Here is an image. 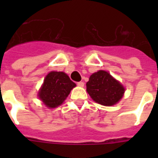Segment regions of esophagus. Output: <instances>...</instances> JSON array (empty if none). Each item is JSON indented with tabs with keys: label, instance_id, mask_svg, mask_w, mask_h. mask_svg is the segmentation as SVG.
Masks as SVG:
<instances>
[{
	"label": "esophagus",
	"instance_id": "1",
	"mask_svg": "<svg viewBox=\"0 0 158 158\" xmlns=\"http://www.w3.org/2000/svg\"><path fill=\"white\" fill-rule=\"evenodd\" d=\"M77 85H78L79 87H82V88H83V87L84 86V82H82V81L78 82V83H77Z\"/></svg>",
	"mask_w": 158,
	"mask_h": 158
}]
</instances>
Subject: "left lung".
<instances>
[{
  "mask_svg": "<svg viewBox=\"0 0 158 158\" xmlns=\"http://www.w3.org/2000/svg\"><path fill=\"white\" fill-rule=\"evenodd\" d=\"M87 92L97 103L110 106L123 98L125 88L108 72L98 70L89 77L87 82Z\"/></svg>",
  "mask_w": 158,
  "mask_h": 158,
  "instance_id": "1",
  "label": "left lung"
}]
</instances>
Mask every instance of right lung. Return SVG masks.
<instances>
[{
	"instance_id": "obj_1",
	"label": "right lung",
	"mask_w": 158,
	"mask_h": 158,
	"mask_svg": "<svg viewBox=\"0 0 158 158\" xmlns=\"http://www.w3.org/2000/svg\"><path fill=\"white\" fill-rule=\"evenodd\" d=\"M76 84L64 72L52 71L45 77L38 98L48 107L61 105Z\"/></svg>"
}]
</instances>
